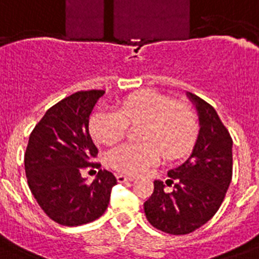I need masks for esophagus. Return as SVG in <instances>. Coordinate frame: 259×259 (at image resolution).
<instances>
[{
  "mask_svg": "<svg viewBox=\"0 0 259 259\" xmlns=\"http://www.w3.org/2000/svg\"><path fill=\"white\" fill-rule=\"evenodd\" d=\"M136 177L134 176H125V175H117V180L118 183H125V181H133Z\"/></svg>",
  "mask_w": 259,
  "mask_h": 259,
  "instance_id": "1",
  "label": "esophagus"
}]
</instances>
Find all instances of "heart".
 Here are the masks:
<instances>
[{
    "label": "heart",
    "instance_id": "heart-1",
    "mask_svg": "<svg viewBox=\"0 0 259 259\" xmlns=\"http://www.w3.org/2000/svg\"><path fill=\"white\" fill-rule=\"evenodd\" d=\"M144 127L138 140L110 152L107 164L118 172L138 175L158 164L161 153L166 160L183 157L195 144L199 122L192 106L175 102L154 90H142L123 98L117 111H97L90 118V134L101 145L121 142L129 126Z\"/></svg>",
    "mask_w": 259,
    "mask_h": 259
}]
</instances>
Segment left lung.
<instances>
[{"label": "left lung", "mask_w": 259, "mask_h": 259, "mask_svg": "<svg viewBox=\"0 0 259 259\" xmlns=\"http://www.w3.org/2000/svg\"><path fill=\"white\" fill-rule=\"evenodd\" d=\"M200 133L191 157L169 170L166 191L154 181L153 193L144 203L146 219L157 230L185 235L205 225L225 200L233 179V138L212 106L195 94Z\"/></svg>", "instance_id": "obj_1"}]
</instances>
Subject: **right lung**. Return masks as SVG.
<instances>
[{
	"label": "right lung",
	"instance_id": "add662e5",
	"mask_svg": "<svg viewBox=\"0 0 259 259\" xmlns=\"http://www.w3.org/2000/svg\"><path fill=\"white\" fill-rule=\"evenodd\" d=\"M103 90L78 91L47 110L29 136L24 154L28 185L47 217L62 226H80L103 215L111 188L113 173L98 171L93 183L81 172L101 168L89 132V117Z\"/></svg>",
	"mask_w": 259,
	"mask_h": 259
}]
</instances>
